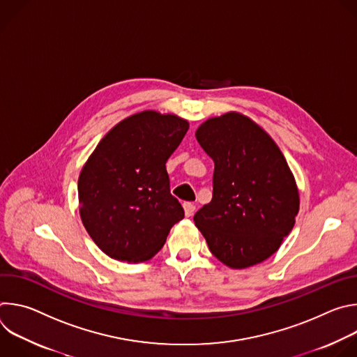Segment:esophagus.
<instances>
[{
    "label": "esophagus",
    "instance_id": "1",
    "mask_svg": "<svg viewBox=\"0 0 357 357\" xmlns=\"http://www.w3.org/2000/svg\"><path fill=\"white\" fill-rule=\"evenodd\" d=\"M195 209H196V208H195L193 203H189V202L183 203V211H185V216H186V218H190V216L193 215Z\"/></svg>",
    "mask_w": 357,
    "mask_h": 357
}]
</instances>
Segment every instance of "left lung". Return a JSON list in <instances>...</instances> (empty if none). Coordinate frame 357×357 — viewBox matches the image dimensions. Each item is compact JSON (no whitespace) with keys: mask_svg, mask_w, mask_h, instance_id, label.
Masks as SVG:
<instances>
[{"mask_svg":"<svg viewBox=\"0 0 357 357\" xmlns=\"http://www.w3.org/2000/svg\"><path fill=\"white\" fill-rule=\"evenodd\" d=\"M215 162L213 196L193 216L213 256L230 268L256 266L295 225L299 195L273 138L248 117L226 113L196 130Z\"/></svg>","mask_w":357,"mask_h":357,"instance_id":"obj_1","label":"left lung"}]
</instances>
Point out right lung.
I'll return each instance as SVG.
<instances>
[{
  "instance_id": "1",
  "label": "right lung",
  "mask_w": 357,
  "mask_h": 357,
  "mask_svg": "<svg viewBox=\"0 0 357 357\" xmlns=\"http://www.w3.org/2000/svg\"><path fill=\"white\" fill-rule=\"evenodd\" d=\"M188 128L175 114L141 112L113 127L89 157L77 185L80 218L109 257L152 259L183 219L165 164Z\"/></svg>"
}]
</instances>
